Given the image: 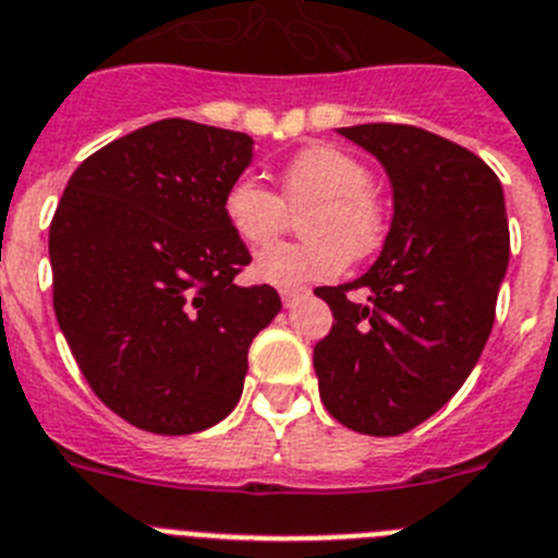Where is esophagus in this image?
Segmentation results:
<instances>
[{
  "label": "esophagus",
  "instance_id": "1",
  "mask_svg": "<svg viewBox=\"0 0 558 558\" xmlns=\"http://www.w3.org/2000/svg\"><path fill=\"white\" fill-rule=\"evenodd\" d=\"M306 294V289L303 286H286V289H280V300H283V306H294V300L303 298Z\"/></svg>",
  "mask_w": 558,
  "mask_h": 558
}]
</instances>
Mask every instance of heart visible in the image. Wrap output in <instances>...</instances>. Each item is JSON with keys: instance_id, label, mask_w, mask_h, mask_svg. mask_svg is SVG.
Here are the masks:
<instances>
[{"instance_id": "heart-1", "label": "heart", "mask_w": 558, "mask_h": 558, "mask_svg": "<svg viewBox=\"0 0 558 558\" xmlns=\"http://www.w3.org/2000/svg\"><path fill=\"white\" fill-rule=\"evenodd\" d=\"M235 239L258 250L278 239L292 216L306 241L264 250L252 275L272 286L328 280L345 269L348 258H367L385 239V213L373 196V173L360 157L314 145L298 154L280 173V196L258 179L239 177L221 202Z\"/></svg>"}]
</instances>
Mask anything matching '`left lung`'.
<instances>
[{"label": "left lung", "mask_w": 558, "mask_h": 558, "mask_svg": "<svg viewBox=\"0 0 558 558\" xmlns=\"http://www.w3.org/2000/svg\"><path fill=\"white\" fill-rule=\"evenodd\" d=\"M339 134L385 165L393 225L360 280L314 289L333 312L314 371L339 424L387 438L438 413L481 360L508 266L506 202L497 173L452 140L399 123Z\"/></svg>", "instance_id": "1"}]
</instances>
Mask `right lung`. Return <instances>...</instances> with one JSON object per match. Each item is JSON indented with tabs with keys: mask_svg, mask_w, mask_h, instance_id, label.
Masks as SVG:
<instances>
[{
	"mask_svg": "<svg viewBox=\"0 0 558 558\" xmlns=\"http://www.w3.org/2000/svg\"><path fill=\"white\" fill-rule=\"evenodd\" d=\"M252 137L168 118L77 165L50 225L52 308L84 379L111 413L191 435L232 413L246 353L275 314L272 286L221 210Z\"/></svg>",
	"mask_w": 558,
	"mask_h": 558,
	"instance_id": "obj_1",
	"label": "right lung"
}]
</instances>
